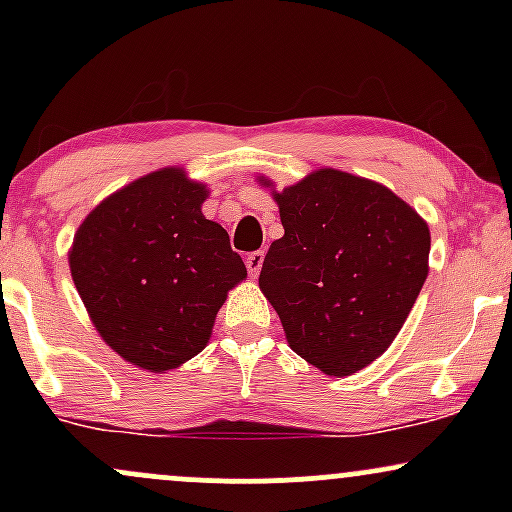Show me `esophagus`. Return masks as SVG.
I'll use <instances>...</instances> for the list:
<instances>
[{
    "mask_svg": "<svg viewBox=\"0 0 512 512\" xmlns=\"http://www.w3.org/2000/svg\"><path fill=\"white\" fill-rule=\"evenodd\" d=\"M262 262H264V250L250 252V255L245 257V264H248V272H250V276H257V274H260Z\"/></svg>",
    "mask_w": 512,
    "mask_h": 512,
    "instance_id": "34e87169",
    "label": "esophagus"
}]
</instances>
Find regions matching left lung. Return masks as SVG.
<instances>
[{"label": "left lung", "instance_id": "left-lung-1", "mask_svg": "<svg viewBox=\"0 0 512 512\" xmlns=\"http://www.w3.org/2000/svg\"><path fill=\"white\" fill-rule=\"evenodd\" d=\"M284 236L269 245L260 289L286 342L325 375L370 366L407 322L428 276L431 231L380 182L320 168L274 190Z\"/></svg>", "mask_w": 512, "mask_h": 512}]
</instances>
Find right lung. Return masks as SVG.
<instances>
[{
	"mask_svg": "<svg viewBox=\"0 0 512 512\" xmlns=\"http://www.w3.org/2000/svg\"><path fill=\"white\" fill-rule=\"evenodd\" d=\"M209 190L178 166L105 197L76 228L69 272L103 342L132 366L166 373L209 344L228 291L248 276Z\"/></svg>",
	"mask_w": 512,
	"mask_h": 512,
	"instance_id": "add662e5",
	"label": "right lung"
}]
</instances>
